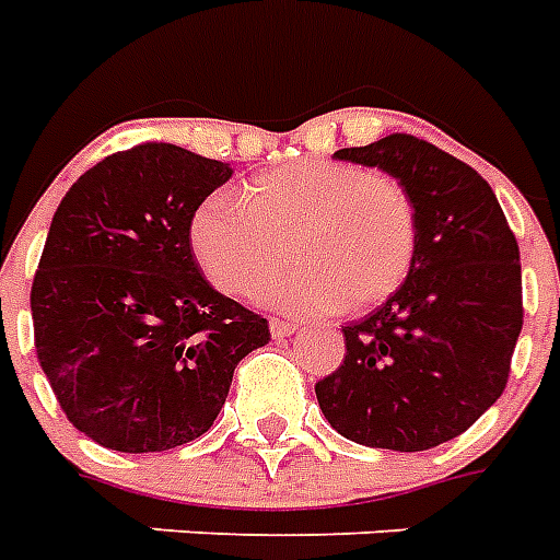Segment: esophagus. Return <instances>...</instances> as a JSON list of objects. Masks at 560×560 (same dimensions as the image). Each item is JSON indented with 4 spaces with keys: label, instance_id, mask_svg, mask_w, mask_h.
<instances>
[{
    "label": "esophagus",
    "instance_id": "1",
    "mask_svg": "<svg viewBox=\"0 0 560 560\" xmlns=\"http://www.w3.org/2000/svg\"><path fill=\"white\" fill-rule=\"evenodd\" d=\"M270 331L276 340H284V337H290L293 331H299V323H293V319H281V316H272Z\"/></svg>",
    "mask_w": 560,
    "mask_h": 560
}]
</instances>
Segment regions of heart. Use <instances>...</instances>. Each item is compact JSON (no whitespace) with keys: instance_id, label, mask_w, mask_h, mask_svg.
I'll use <instances>...</instances> for the list:
<instances>
[{"instance_id":"obj_1","label":"heart","mask_w":560,"mask_h":560,"mask_svg":"<svg viewBox=\"0 0 560 560\" xmlns=\"http://www.w3.org/2000/svg\"><path fill=\"white\" fill-rule=\"evenodd\" d=\"M214 191L188 223L191 253L229 296H255L280 262L288 236L298 267L264 289L293 311L381 305L407 281L418 253L416 202L383 171L302 156Z\"/></svg>"}]
</instances>
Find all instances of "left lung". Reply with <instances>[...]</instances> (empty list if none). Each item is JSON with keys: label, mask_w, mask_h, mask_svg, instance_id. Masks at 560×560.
<instances>
[{"label": "left lung", "mask_w": 560, "mask_h": 560, "mask_svg": "<svg viewBox=\"0 0 560 560\" xmlns=\"http://www.w3.org/2000/svg\"><path fill=\"white\" fill-rule=\"evenodd\" d=\"M334 156L407 188L418 253L407 281L342 328L346 358L316 383V400L351 442L430 451L465 433L509 383L523 328L517 237L486 179L424 139L392 133Z\"/></svg>", "instance_id": "8db88e82"}]
</instances>
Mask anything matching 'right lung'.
Masks as SVG:
<instances>
[{
	"mask_svg": "<svg viewBox=\"0 0 560 560\" xmlns=\"http://www.w3.org/2000/svg\"><path fill=\"white\" fill-rule=\"evenodd\" d=\"M226 162L168 142L101 160L57 206L31 284L34 349L83 435L121 453L200 439L267 319L202 279L194 209Z\"/></svg>",
	"mask_w": 560,
	"mask_h": 560,
	"instance_id": "add662e5",
	"label": "right lung"
}]
</instances>
